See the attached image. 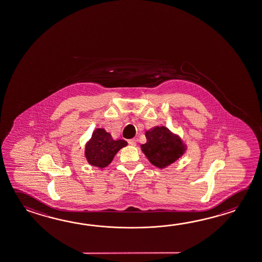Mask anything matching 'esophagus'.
Instances as JSON below:
<instances>
[{
  "mask_svg": "<svg viewBox=\"0 0 262 262\" xmlns=\"http://www.w3.org/2000/svg\"><path fill=\"white\" fill-rule=\"evenodd\" d=\"M128 144H130V145H133V146H135L136 145V143H137V141H136V139H130V140H128Z\"/></svg>",
  "mask_w": 262,
  "mask_h": 262,
  "instance_id": "34e87169",
  "label": "esophagus"
}]
</instances>
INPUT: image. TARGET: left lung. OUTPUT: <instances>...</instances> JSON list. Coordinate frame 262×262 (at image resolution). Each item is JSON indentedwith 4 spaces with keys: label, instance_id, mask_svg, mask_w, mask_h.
Wrapping results in <instances>:
<instances>
[{
    "label": "left lung",
    "instance_id": "obj_1",
    "mask_svg": "<svg viewBox=\"0 0 262 262\" xmlns=\"http://www.w3.org/2000/svg\"><path fill=\"white\" fill-rule=\"evenodd\" d=\"M146 143L141 149L149 161L158 168H166L183 155L185 147L178 136L166 127H155L146 132Z\"/></svg>",
    "mask_w": 262,
    "mask_h": 262
}]
</instances>
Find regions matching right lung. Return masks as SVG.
Listing matches in <instances>:
<instances>
[{
    "label": "right lung",
    "mask_w": 262,
    "mask_h": 262,
    "mask_svg": "<svg viewBox=\"0 0 262 262\" xmlns=\"http://www.w3.org/2000/svg\"><path fill=\"white\" fill-rule=\"evenodd\" d=\"M127 145L124 140H113L104 128H96L86 144L85 156L91 165L104 168L113 160L119 149Z\"/></svg>",
    "instance_id": "1"
}]
</instances>
